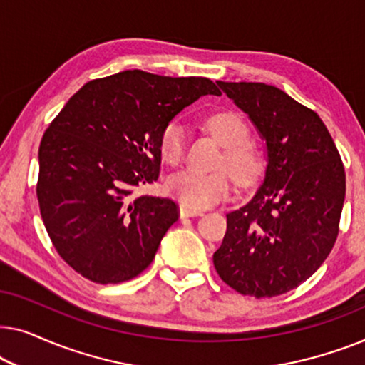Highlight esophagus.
Listing matches in <instances>:
<instances>
[{
    "instance_id": "34e87169",
    "label": "esophagus",
    "mask_w": 365,
    "mask_h": 365,
    "mask_svg": "<svg viewBox=\"0 0 365 365\" xmlns=\"http://www.w3.org/2000/svg\"><path fill=\"white\" fill-rule=\"evenodd\" d=\"M202 211H199V209H192V207H187V206H179V216L181 217H194V216H201Z\"/></svg>"
}]
</instances>
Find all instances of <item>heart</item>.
I'll list each match as a JSON object with an SVG mask.
<instances>
[{
	"mask_svg": "<svg viewBox=\"0 0 365 365\" xmlns=\"http://www.w3.org/2000/svg\"><path fill=\"white\" fill-rule=\"evenodd\" d=\"M212 136L224 146L221 166H226L239 184H251L262 171V154L249 141L247 123L234 111H217L206 119ZM186 133L181 123L171 121L159 136V153L168 164H178L184 156ZM232 189V177L226 169L201 173L182 169L166 181V192L178 199L182 206L204 209L222 201Z\"/></svg>",
	"mask_w": 365,
	"mask_h": 365,
	"instance_id": "b5f03b06",
	"label": "heart"
}]
</instances>
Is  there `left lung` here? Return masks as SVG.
I'll use <instances>...</instances> for the list:
<instances>
[{"instance_id":"obj_1","label":"left lung","mask_w":365,"mask_h":365,"mask_svg":"<svg viewBox=\"0 0 365 365\" xmlns=\"http://www.w3.org/2000/svg\"><path fill=\"white\" fill-rule=\"evenodd\" d=\"M217 84L266 141L267 166L251 201L226 214L214 267L242 296H281L307 281L332 251L346 171L312 109L271 84Z\"/></svg>"}]
</instances>
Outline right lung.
I'll use <instances>...</instances> for the list:
<instances>
[{"label": "right lung", "instance_id": "add662e5", "mask_svg": "<svg viewBox=\"0 0 365 365\" xmlns=\"http://www.w3.org/2000/svg\"><path fill=\"white\" fill-rule=\"evenodd\" d=\"M206 94H221L207 78L129 69L84 84L49 124L38 153L39 211L83 277L118 284L153 262L179 207L136 189L158 181L164 126Z\"/></svg>", "mask_w": 365, "mask_h": 365}]
</instances>
